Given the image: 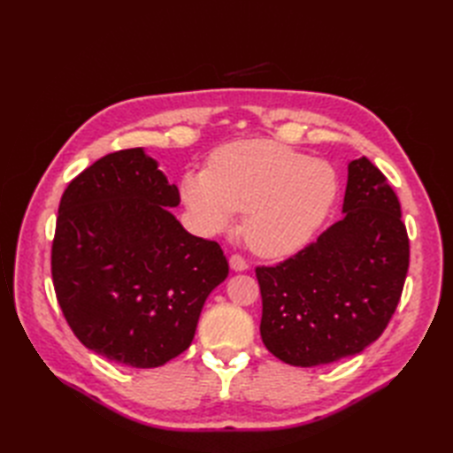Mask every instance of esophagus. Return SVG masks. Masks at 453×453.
Segmentation results:
<instances>
[{"mask_svg":"<svg viewBox=\"0 0 453 453\" xmlns=\"http://www.w3.org/2000/svg\"><path fill=\"white\" fill-rule=\"evenodd\" d=\"M228 263H230V268H232V270H236V272H243V270H248V263H245V258H243L242 255H238V253L230 255Z\"/></svg>","mask_w":453,"mask_h":453,"instance_id":"esophagus-1","label":"esophagus"}]
</instances>
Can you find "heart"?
<instances>
[{
    "label": "heart",
    "instance_id": "b5f03b06",
    "mask_svg": "<svg viewBox=\"0 0 453 453\" xmlns=\"http://www.w3.org/2000/svg\"><path fill=\"white\" fill-rule=\"evenodd\" d=\"M336 175L325 162L268 140L219 149L208 173L187 177L185 202L200 223L223 228L243 215V238L265 257L298 251L323 225L336 198Z\"/></svg>",
    "mask_w": 453,
    "mask_h": 453
}]
</instances>
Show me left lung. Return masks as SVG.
<instances>
[{
	"label": "left lung",
	"mask_w": 453,
	"mask_h": 453,
	"mask_svg": "<svg viewBox=\"0 0 453 453\" xmlns=\"http://www.w3.org/2000/svg\"><path fill=\"white\" fill-rule=\"evenodd\" d=\"M344 219L293 257L257 266L260 336L293 366L361 353L386 331L408 272L401 202L368 158L349 162Z\"/></svg>",
	"instance_id": "left-lung-1"
}]
</instances>
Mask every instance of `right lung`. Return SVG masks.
<instances>
[{"label":"right lung","instance_id":"obj_1","mask_svg":"<svg viewBox=\"0 0 453 453\" xmlns=\"http://www.w3.org/2000/svg\"><path fill=\"white\" fill-rule=\"evenodd\" d=\"M180 200L140 147L102 157L64 190L54 293L81 344L109 361L155 368L177 357L228 276L221 245L188 234L170 213Z\"/></svg>","mask_w":453,"mask_h":453}]
</instances>
